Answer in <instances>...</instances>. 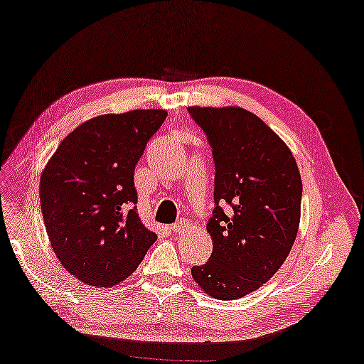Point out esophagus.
<instances>
[{"label":"esophagus","mask_w":364,"mask_h":364,"mask_svg":"<svg viewBox=\"0 0 364 364\" xmlns=\"http://www.w3.org/2000/svg\"><path fill=\"white\" fill-rule=\"evenodd\" d=\"M187 228H188V223L186 220H181V221H177L176 225L171 226V231L174 234H182Z\"/></svg>","instance_id":"esophagus-1"}]
</instances>
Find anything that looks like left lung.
<instances>
[{"instance_id":"1","label":"left lung","mask_w":364,"mask_h":364,"mask_svg":"<svg viewBox=\"0 0 364 364\" xmlns=\"http://www.w3.org/2000/svg\"><path fill=\"white\" fill-rule=\"evenodd\" d=\"M188 114L215 163V208L206 223L213 252L192 267V277L216 299L244 298L275 275L293 247L303 197L298 166L277 133L247 110L188 107Z\"/></svg>"}]
</instances>
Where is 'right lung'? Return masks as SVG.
I'll return each mask as SVG.
<instances>
[{
	"label": "right lung",
	"mask_w": 364,
	"mask_h": 364,
	"mask_svg": "<svg viewBox=\"0 0 364 364\" xmlns=\"http://www.w3.org/2000/svg\"><path fill=\"white\" fill-rule=\"evenodd\" d=\"M167 112L100 115L71 132L41 178V208L52 249L92 287H114L156 242L136 213L135 166Z\"/></svg>",
	"instance_id": "right-lung-1"
}]
</instances>
